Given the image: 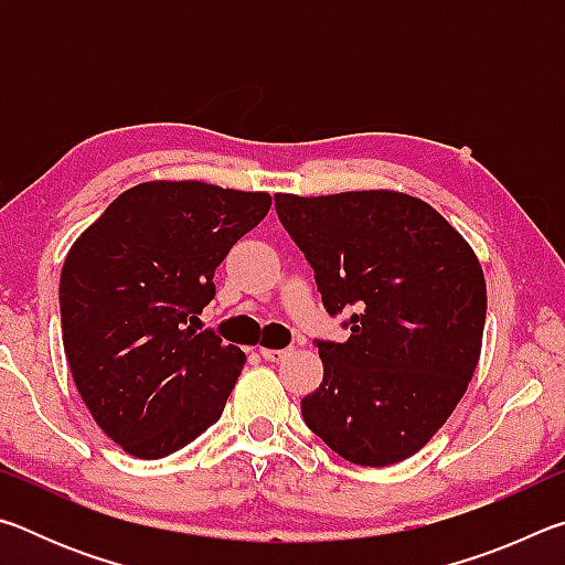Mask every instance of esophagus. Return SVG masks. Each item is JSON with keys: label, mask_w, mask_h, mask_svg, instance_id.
Here are the masks:
<instances>
[{"label": "esophagus", "mask_w": 565, "mask_h": 565, "mask_svg": "<svg viewBox=\"0 0 565 565\" xmlns=\"http://www.w3.org/2000/svg\"><path fill=\"white\" fill-rule=\"evenodd\" d=\"M291 353V349H262V356L266 359V361H281V359H286Z\"/></svg>", "instance_id": "esophagus-1"}]
</instances>
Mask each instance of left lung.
I'll return each instance as SVG.
<instances>
[{
	"instance_id": "left-lung-1",
	"label": "left lung",
	"mask_w": 565,
	"mask_h": 565,
	"mask_svg": "<svg viewBox=\"0 0 565 565\" xmlns=\"http://www.w3.org/2000/svg\"><path fill=\"white\" fill-rule=\"evenodd\" d=\"M327 311L356 309L343 343L317 341L323 379L306 426L356 466L420 451L454 414L483 343L486 279L471 244L431 204L394 189L276 194Z\"/></svg>"
}]
</instances>
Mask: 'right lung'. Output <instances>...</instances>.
<instances>
[{"mask_svg":"<svg viewBox=\"0 0 565 565\" xmlns=\"http://www.w3.org/2000/svg\"><path fill=\"white\" fill-rule=\"evenodd\" d=\"M271 209L266 191L145 181L119 194L66 254L62 341L92 418L137 458L179 451L214 426L246 353L199 333L228 248Z\"/></svg>","mask_w":565,"mask_h":565,"instance_id":"add662e5","label":"right lung"}]
</instances>
